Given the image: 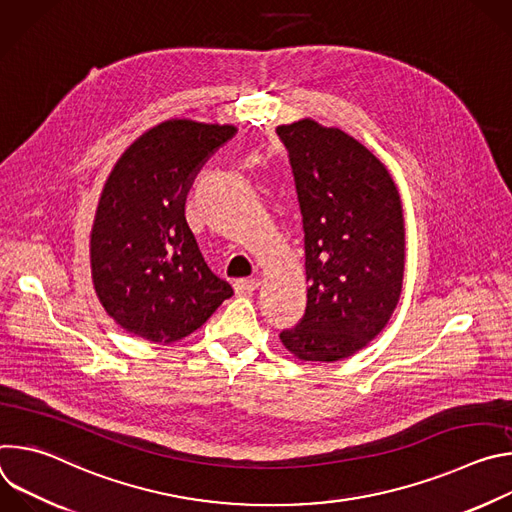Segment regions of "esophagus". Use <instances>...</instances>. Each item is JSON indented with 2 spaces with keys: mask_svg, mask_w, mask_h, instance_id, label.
<instances>
[{
  "mask_svg": "<svg viewBox=\"0 0 512 512\" xmlns=\"http://www.w3.org/2000/svg\"><path fill=\"white\" fill-rule=\"evenodd\" d=\"M261 285L259 279H237L235 281V291L237 294H253V291Z\"/></svg>",
  "mask_w": 512,
  "mask_h": 512,
  "instance_id": "34e87169",
  "label": "esophagus"
}]
</instances>
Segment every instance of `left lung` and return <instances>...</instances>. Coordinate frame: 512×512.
Listing matches in <instances>:
<instances>
[{
	"label": "left lung",
	"instance_id": "left-lung-1",
	"mask_svg": "<svg viewBox=\"0 0 512 512\" xmlns=\"http://www.w3.org/2000/svg\"><path fill=\"white\" fill-rule=\"evenodd\" d=\"M304 223L308 304L279 334L300 360L334 362L367 346L397 308L405 227L397 186L362 143L314 119L279 125Z\"/></svg>",
	"mask_w": 512,
	"mask_h": 512
}]
</instances>
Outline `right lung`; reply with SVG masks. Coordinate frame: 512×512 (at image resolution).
I'll return each instance as SVG.
<instances>
[{
    "label": "right lung",
    "mask_w": 512,
    "mask_h": 512,
    "mask_svg": "<svg viewBox=\"0 0 512 512\" xmlns=\"http://www.w3.org/2000/svg\"><path fill=\"white\" fill-rule=\"evenodd\" d=\"M237 127L170 119L137 137L111 170L91 231V273L105 312L127 332L176 342L233 296L186 223V194Z\"/></svg>",
    "instance_id": "obj_1"
}]
</instances>
